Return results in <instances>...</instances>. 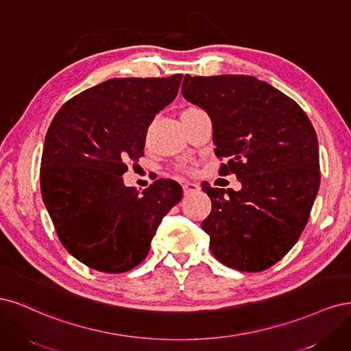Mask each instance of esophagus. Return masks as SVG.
I'll return each instance as SVG.
<instances>
[{"instance_id": "obj_1", "label": "esophagus", "mask_w": 351, "mask_h": 351, "mask_svg": "<svg viewBox=\"0 0 351 351\" xmlns=\"http://www.w3.org/2000/svg\"><path fill=\"white\" fill-rule=\"evenodd\" d=\"M182 188H184V194H185V195H188V194H191V192H194V191L199 189V186H198L197 184H194V182H185V184L182 185Z\"/></svg>"}]
</instances>
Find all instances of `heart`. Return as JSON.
<instances>
[{
    "mask_svg": "<svg viewBox=\"0 0 351 351\" xmlns=\"http://www.w3.org/2000/svg\"><path fill=\"white\" fill-rule=\"evenodd\" d=\"M197 109H198V108H194V106H189V108L184 109V112H182V115L191 114V112H194V110H197ZM178 171H179V172H182V173H188V172H189V169H188V167H185V166H179V167H178Z\"/></svg>",
    "mask_w": 351,
    "mask_h": 351,
    "instance_id": "1",
    "label": "heart"
}]
</instances>
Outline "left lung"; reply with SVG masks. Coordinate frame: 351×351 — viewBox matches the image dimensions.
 Wrapping results in <instances>:
<instances>
[{"mask_svg":"<svg viewBox=\"0 0 351 351\" xmlns=\"http://www.w3.org/2000/svg\"><path fill=\"white\" fill-rule=\"evenodd\" d=\"M184 97L213 123L219 173L241 191L204 186L201 223L210 250L230 268L259 273L285 256L306 226L321 182L318 138L295 100L252 75H185Z\"/></svg>","mask_w":351,"mask_h":351,"instance_id":"8db88e82","label":"left lung"}]
</instances>
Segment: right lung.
<instances>
[{"label":"right lung","mask_w":351,"mask_h":351,"mask_svg":"<svg viewBox=\"0 0 351 351\" xmlns=\"http://www.w3.org/2000/svg\"><path fill=\"white\" fill-rule=\"evenodd\" d=\"M182 75L110 78L66 100L45 137L40 192L61 243L78 261L119 274L144 261L162 219L182 198L175 180L141 194L123 185L144 156L147 128Z\"/></svg>","instance_id":"add662e5"}]
</instances>
